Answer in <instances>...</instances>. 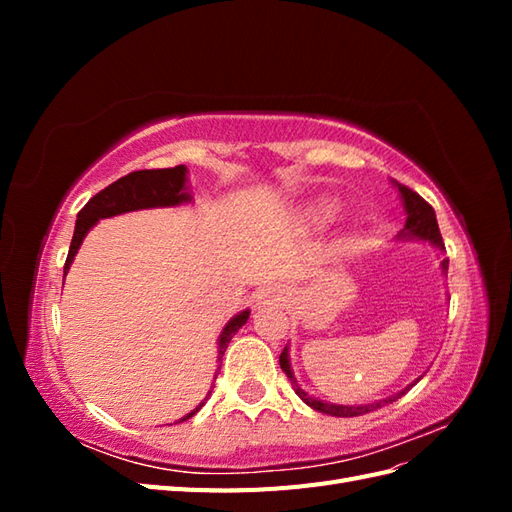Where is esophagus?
<instances>
[{
  "instance_id": "34e87169",
  "label": "esophagus",
  "mask_w": 512,
  "mask_h": 512,
  "mask_svg": "<svg viewBox=\"0 0 512 512\" xmlns=\"http://www.w3.org/2000/svg\"><path fill=\"white\" fill-rule=\"evenodd\" d=\"M275 292H277V288L275 286H267V288H262L258 294H256V299L262 303L265 299H273L275 297Z\"/></svg>"
}]
</instances>
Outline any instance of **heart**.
I'll list each match as a JSON object with an SVG mask.
<instances>
[{"instance_id":"1","label":"heart","mask_w":512,"mask_h":512,"mask_svg":"<svg viewBox=\"0 0 512 512\" xmlns=\"http://www.w3.org/2000/svg\"><path fill=\"white\" fill-rule=\"evenodd\" d=\"M318 215H320V218H324V215H329V207H322V209L318 211Z\"/></svg>"}]
</instances>
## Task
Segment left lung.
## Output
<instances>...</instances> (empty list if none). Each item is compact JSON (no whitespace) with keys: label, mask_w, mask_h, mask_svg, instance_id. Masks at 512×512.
<instances>
[{"label":"left lung","mask_w":512,"mask_h":512,"mask_svg":"<svg viewBox=\"0 0 512 512\" xmlns=\"http://www.w3.org/2000/svg\"><path fill=\"white\" fill-rule=\"evenodd\" d=\"M397 190L401 194V198H404V209L408 213L406 218V228L401 235L404 237H416V239H423V241H429L431 245L440 247V250H444V241H442V235H440V228H438V220H436V211H433V207L427 203L425 198L418 196L414 190H410L408 185H401V183H395ZM442 271L446 273L448 271V260L444 258L442 260ZM280 365H282V371L288 376L290 384L294 393H297L305 404L309 408H314L318 412H324V414H331V416H361V414H367L371 410L380 408L382 404H391V401L399 399L401 395H404L406 391H399L397 395L389 397V399H382L378 401V404H367V406H337V404H324V401L316 399V397H309L301 386L297 384V380H294L292 376V369H290V359H288V346L282 350L280 354Z\"/></svg>","instance_id":"8db88e82"}]
</instances>
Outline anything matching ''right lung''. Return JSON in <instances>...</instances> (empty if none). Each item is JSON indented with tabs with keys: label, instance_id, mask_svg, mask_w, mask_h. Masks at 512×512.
Wrapping results in <instances>:
<instances>
[{
	"label": "right lung",
	"instance_id": "obj_1",
	"mask_svg": "<svg viewBox=\"0 0 512 512\" xmlns=\"http://www.w3.org/2000/svg\"><path fill=\"white\" fill-rule=\"evenodd\" d=\"M190 194L185 192V166H175V168H153V170H134V173L117 179L115 183L108 185L102 192H98L89 203L79 211V220H76L74 228V237L70 243V252L64 265V277L72 265V260L79 252V247L89 232V228L94 226L102 218H113V215L119 213H128L136 209H151V207H175L181 203H188ZM250 318V312H241L235 318H232L222 335H220V350H218V359L222 361V356L230 344V339L235 337V333L243 327V324ZM220 371V367H218ZM218 378V376H215ZM211 391L207 393V397ZM207 397L200 401V406L194 408L188 416H183L181 421H188L190 416H194L200 408L205 406Z\"/></svg>",
	"mask_w": 512,
	"mask_h": 512
}]
</instances>
